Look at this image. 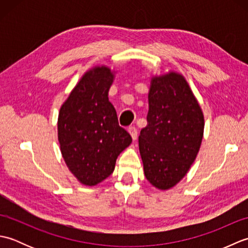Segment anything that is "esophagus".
Masks as SVG:
<instances>
[{"mask_svg": "<svg viewBox=\"0 0 248 248\" xmlns=\"http://www.w3.org/2000/svg\"><path fill=\"white\" fill-rule=\"evenodd\" d=\"M128 132L130 133L131 138H132L133 140H135L136 139H138V130H136L135 127H130V128L128 129Z\"/></svg>", "mask_w": 248, "mask_h": 248, "instance_id": "34e87169", "label": "esophagus"}]
</instances>
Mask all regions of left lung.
Returning a JSON list of instances; mask_svg holds the SVG:
<instances>
[{
    "label": "left lung",
    "mask_w": 248,
    "mask_h": 248,
    "mask_svg": "<svg viewBox=\"0 0 248 248\" xmlns=\"http://www.w3.org/2000/svg\"><path fill=\"white\" fill-rule=\"evenodd\" d=\"M147 125L139 147L147 180L167 191L186 175L198 155L204 117L197 98L182 73L170 70L152 76Z\"/></svg>",
    "instance_id": "left-lung-1"
}]
</instances>
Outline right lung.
I'll list each match as a JSON object with an SVG mask.
<instances>
[{
	"instance_id": "obj_1",
	"label": "right lung",
	"mask_w": 248,
	"mask_h": 248,
	"mask_svg": "<svg viewBox=\"0 0 248 248\" xmlns=\"http://www.w3.org/2000/svg\"><path fill=\"white\" fill-rule=\"evenodd\" d=\"M115 70L93 66L81 77L62 104L57 139L68 170L83 186H93L114 171L118 155L132 143L118 124L108 91Z\"/></svg>"
}]
</instances>
